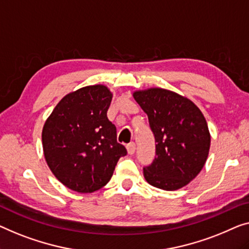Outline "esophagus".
I'll return each instance as SVG.
<instances>
[{
	"label": "esophagus",
	"mask_w": 249,
	"mask_h": 249,
	"mask_svg": "<svg viewBox=\"0 0 249 249\" xmlns=\"http://www.w3.org/2000/svg\"><path fill=\"white\" fill-rule=\"evenodd\" d=\"M126 150H127V153L129 155L134 154V152H135V143L127 144V146H126Z\"/></svg>",
	"instance_id": "esophagus-1"
}]
</instances>
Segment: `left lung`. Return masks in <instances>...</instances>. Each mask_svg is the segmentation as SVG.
Wrapping results in <instances>:
<instances>
[{"mask_svg": "<svg viewBox=\"0 0 249 249\" xmlns=\"http://www.w3.org/2000/svg\"><path fill=\"white\" fill-rule=\"evenodd\" d=\"M133 97L146 113L157 143V155L144 168V178L162 190L183 188L200 173L209 154L205 116L194 102L168 89L135 90Z\"/></svg>", "mask_w": 249, "mask_h": 249, "instance_id": "8db88e82", "label": "left lung"}]
</instances>
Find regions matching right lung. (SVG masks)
Listing matches in <instances>:
<instances>
[{
	"instance_id": "add662e5",
	"label": "right lung",
	"mask_w": 249,
	"mask_h": 249,
	"mask_svg": "<svg viewBox=\"0 0 249 249\" xmlns=\"http://www.w3.org/2000/svg\"><path fill=\"white\" fill-rule=\"evenodd\" d=\"M112 98L105 85L79 88L64 96L44 122V159L53 176L70 190L98 191L126 155V148L117 143L116 127L107 118Z\"/></svg>"
}]
</instances>
